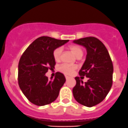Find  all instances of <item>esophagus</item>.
I'll list each match as a JSON object with an SVG mask.
<instances>
[{
    "label": "esophagus",
    "instance_id": "1",
    "mask_svg": "<svg viewBox=\"0 0 128 128\" xmlns=\"http://www.w3.org/2000/svg\"><path fill=\"white\" fill-rule=\"evenodd\" d=\"M65 77H66V79H70V77L68 76H65Z\"/></svg>",
    "mask_w": 128,
    "mask_h": 128
}]
</instances>
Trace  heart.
Returning a JSON list of instances; mask_svg holds the SVG:
<instances>
[{
  "label": "heart",
  "instance_id": "1",
  "mask_svg": "<svg viewBox=\"0 0 128 128\" xmlns=\"http://www.w3.org/2000/svg\"><path fill=\"white\" fill-rule=\"evenodd\" d=\"M69 50L76 57L82 56L83 54V50L80 46L77 45H70L69 47ZM61 49L57 48L53 52V58L56 61H59L60 59ZM76 66L70 64H63L59 68V70L66 74H71L74 70L76 69Z\"/></svg>",
  "mask_w": 128,
  "mask_h": 128
}]
</instances>
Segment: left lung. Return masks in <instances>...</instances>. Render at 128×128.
Instances as JSON below:
<instances>
[{"label": "left lung", "instance_id": "1", "mask_svg": "<svg viewBox=\"0 0 128 128\" xmlns=\"http://www.w3.org/2000/svg\"><path fill=\"white\" fill-rule=\"evenodd\" d=\"M73 42L86 49V60L79 74L80 79L84 76L88 78L84 83L79 77H76L73 96L79 103L92 107L102 102L111 89L113 74L112 60L105 46L97 38L88 37L74 40Z\"/></svg>", "mask_w": 128, "mask_h": 128}]
</instances>
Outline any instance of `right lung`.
<instances>
[{
	"instance_id": "1",
	"label": "right lung",
	"mask_w": 128,
	"mask_h": 128,
	"mask_svg": "<svg viewBox=\"0 0 128 128\" xmlns=\"http://www.w3.org/2000/svg\"><path fill=\"white\" fill-rule=\"evenodd\" d=\"M69 40H58L48 36L38 38L28 48L20 59L18 82L27 100L37 106L54 102L66 82L64 74L58 72L54 79L49 80L46 73L54 68L56 61L53 52Z\"/></svg>"
}]
</instances>
